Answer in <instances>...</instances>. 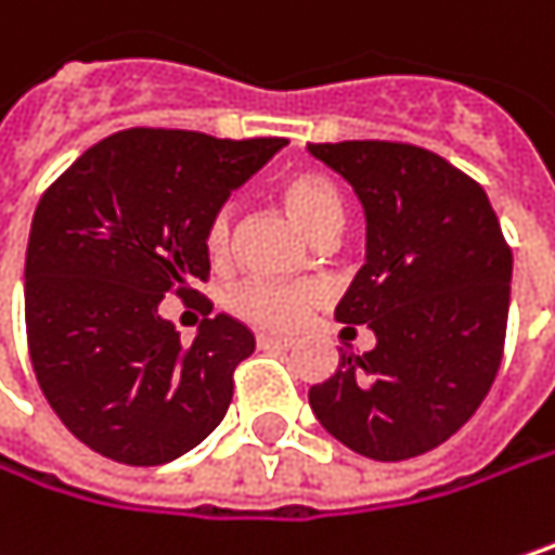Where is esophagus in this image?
Listing matches in <instances>:
<instances>
[{"label": "esophagus", "mask_w": 555, "mask_h": 555, "mask_svg": "<svg viewBox=\"0 0 555 555\" xmlns=\"http://www.w3.org/2000/svg\"><path fill=\"white\" fill-rule=\"evenodd\" d=\"M257 346H260V349H292L295 339H288V336H273V333H260V336H257Z\"/></svg>", "instance_id": "1"}]
</instances>
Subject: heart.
I'll list each match as a JSON object with an SVG mask.
<instances>
[{"instance_id":"b5f03b06","label":"heart","mask_w":555,"mask_h":555,"mask_svg":"<svg viewBox=\"0 0 555 555\" xmlns=\"http://www.w3.org/2000/svg\"><path fill=\"white\" fill-rule=\"evenodd\" d=\"M282 206L298 222V228L314 237L324 228H339L343 222V203L336 186L318 171H295L279 183ZM231 244V212L219 209L206 231V247L212 257H225ZM314 288L308 285H282L267 279H247L228 295V308L244 318L247 324L267 330H292L301 324L308 308L314 305Z\"/></svg>"}]
</instances>
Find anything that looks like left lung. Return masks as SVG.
<instances>
[{
    "mask_svg": "<svg viewBox=\"0 0 555 555\" xmlns=\"http://www.w3.org/2000/svg\"><path fill=\"white\" fill-rule=\"evenodd\" d=\"M308 152L352 186L365 212V267L333 318L375 333L369 352L339 356L308 403L362 457H420L477 413L495 380L512 250L486 190L435 152L403 142Z\"/></svg>",
    "mask_w": 555,
    "mask_h": 555,
    "instance_id": "8db88e82",
    "label": "left lung"
}]
</instances>
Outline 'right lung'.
Returning <instances> with one entry per match:
<instances>
[{
  "label": "right lung",
  "mask_w": 555,
  "mask_h": 555,
  "mask_svg": "<svg viewBox=\"0 0 555 555\" xmlns=\"http://www.w3.org/2000/svg\"><path fill=\"white\" fill-rule=\"evenodd\" d=\"M282 145L124 129L91 145L37 203L27 349L47 403L91 451L158 467L225 420L254 333L216 314L186 346L162 301L165 292L196 295L193 282L209 279L212 216Z\"/></svg>",
  "instance_id": "right-lung-1"
}]
</instances>
